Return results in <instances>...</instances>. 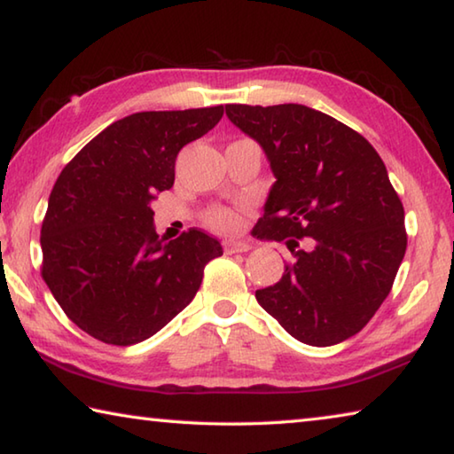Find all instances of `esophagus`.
<instances>
[{
	"label": "esophagus",
	"instance_id": "1",
	"mask_svg": "<svg viewBox=\"0 0 454 454\" xmlns=\"http://www.w3.org/2000/svg\"><path fill=\"white\" fill-rule=\"evenodd\" d=\"M252 248V244L244 242V240H226L224 242V250L228 254H236V252H248Z\"/></svg>",
	"mask_w": 454,
	"mask_h": 454
}]
</instances>
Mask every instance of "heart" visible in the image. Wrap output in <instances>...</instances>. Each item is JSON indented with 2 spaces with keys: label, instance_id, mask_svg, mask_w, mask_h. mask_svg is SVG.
Listing matches in <instances>:
<instances>
[{
  "label": "heart",
  "instance_id": "1",
  "mask_svg": "<svg viewBox=\"0 0 454 454\" xmlns=\"http://www.w3.org/2000/svg\"><path fill=\"white\" fill-rule=\"evenodd\" d=\"M206 222L212 228L220 230V232H234V230L240 228V214L232 208H226V206H214L206 212Z\"/></svg>",
  "mask_w": 454,
  "mask_h": 454
}]
</instances>
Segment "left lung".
I'll return each mask as SVG.
<instances>
[{"label":"left lung","instance_id":"left-lung-1","mask_svg":"<svg viewBox=\"0 0 454 454\" xmlns=\"http://www.w3.org/2000/svg\"><path fill=\"white\" fill-rule=\"evenodd\" d=\"M226 116L262 145L276 176L254 234L292 254L282 278L256 290L258 304L310 347L355 336L388 296L406 250L404 208L380 156L301 104H228Z\"/></svg>","mask_w":454,"mask_h":454}]
</instances>
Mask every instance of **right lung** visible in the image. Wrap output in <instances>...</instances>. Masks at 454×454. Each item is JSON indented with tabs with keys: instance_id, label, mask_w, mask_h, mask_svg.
Wrapping results in <instances>:
<instances>
[{
	"instance_id": "add662e5",
	"label": "right lung",
	"mask_w": 454,
	"mask_h": 454,
	"mask_svg": "<svg viewBox=\"0 0 454 454\" xmlns=\"http://www.w3.org/2000/svg\"><path fill=\"white\" fill-rule=\"evenodd\" d=\"M224 106L137 112L88 142L58 176L42 224V278L83 333L129 347L196 296L216 238L190 228L166 242L150 202L174 186L184 145L218 124Z\"/></svg>"
}]
</instances>
